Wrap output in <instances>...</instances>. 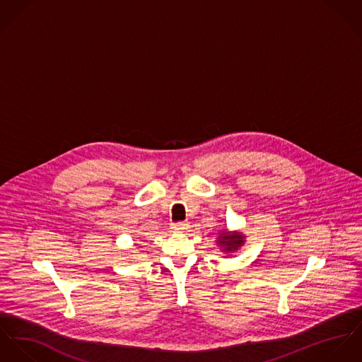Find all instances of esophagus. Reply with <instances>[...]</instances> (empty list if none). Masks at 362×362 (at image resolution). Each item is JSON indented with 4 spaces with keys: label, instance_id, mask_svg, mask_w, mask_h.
<instances>
[{
    "label": "esophagus",
    "instance_id": "obj_1",
    "mask_svg": "<svg viewBox=\"0 0 362 362\" xmlns=\"http://www.w3.org/2000/svg\"><path fill=\"white\" fill-rule=\"evenodd\" d=\"M170 228H172L173 232H183L189 228V223L187 222H177V223H173Z\"/></svg>",
    "mask_w": 362,
    "mask_h": 362
}]
</instances>
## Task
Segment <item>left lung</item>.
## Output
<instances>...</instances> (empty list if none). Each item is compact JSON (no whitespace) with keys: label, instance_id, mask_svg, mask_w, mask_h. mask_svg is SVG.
<instances>
[{"label":"left lung","instance_id":"8db88e82","mask_svg":"<svg viewBox=\"0 0 362 362\" xmlns=\"http://www.w3.org/2000/svg\"><path fill=\"white\" fill-rule=\"evenodd\" d=\"M245 243V235L241 230L222 229L218 232L216 244L223 254H233L239 251Z\"/></svg>","mask_w":362,"mask_h":362}]
</instances>
